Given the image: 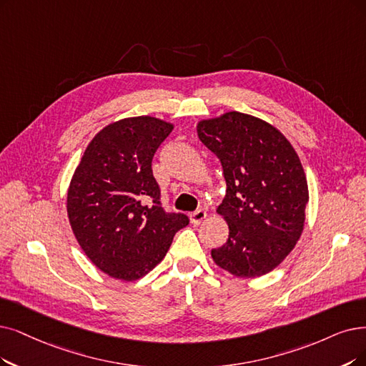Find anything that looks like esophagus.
Segmentation results:
<instances>
[{"instance_id":"esophagus-1","label":"esophagus","mask_w":366,"mask_h":366,"mask_svg":"<svg viewBox=\"0 0 366 366\" xmlns=\"http://www.w3.org/2000/svg\"><path fill=\"white\" fill-rule=\"evenodd\" d=\"M191 222L194 224V225H198V224H201L204 219L207 217V212H204L202 209H199V210H197V212H194V213H191Z\"/></svg>"}]
</instances>
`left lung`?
I'll return each instance as SVG.
<instances>
[{
  "instance_id": "1",
  "label": "left lung",
  "mask_w": 366,
  "mask_h": 366,
  "mask_svg": "<svg viewBox=\"0 0 366 366\" xmlns=\"http://www.w3.org/2000/svg\"><path fill=\"white\" fill-rule=\"evenodd\" d=\"M197 132L221 160L227 182L216 212L228 240L212 249L213 261L237 277L272 272L295 249L310 201L295 147L273 124L237 111L199 120Z\"/></svg>"
}]
</instances>
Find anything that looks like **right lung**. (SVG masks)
Returning <instances> with one entry per match:
<instances>
[{"label":"right lung","instance_id":"add662e5","mask_svg":"<svg viewBox=\"0 0 366 366\" xmlns=\"http://www.w3.org/2000/svg\"><path fill=\"white\" fill-rule=\"evenodd\" d=\"M174 124L152 115L109 123L86 145L67 189V216L93 264L132 282L153 270L186 227V214L160 207L152 160Z\"/></svg>","mask_w":366,"mask_h":366}]
</instances>
